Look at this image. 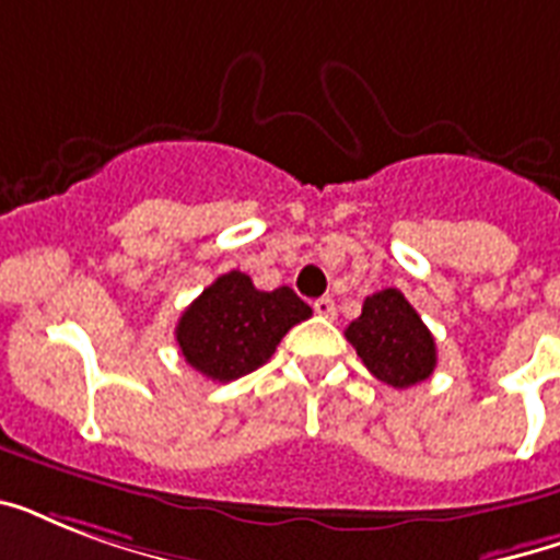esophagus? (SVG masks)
I'll use <instances>...</instances> for the list:
<instances>
[{"mask_svg":"<svg viewBox=\"0 0 560 560\" xmlns=\"http://www.w3.org/2000/svg\"><path fill=\"white\" fill-rule=\"evenodd\" d=\"M314 311L319 316H328V319H331L334 314H337V307H334V299H328V296H323V299H316L314 302Z\"/></svg>","mask_w":560,"mask_h":560,"instance_id":"1","label":"esophagus"}]
</instances>
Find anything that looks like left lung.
Segmentation results:
<instances>
[{
    "label": "left lung",
    "mask_w": 560,
    "mask_h": 560,
    "mask_svg": "<svg viewBox=\"0 0 560 560\" xmlns=\"http://www.w3.org/2000/svg\"><path fill=\"white\" fill-rule=\"evenodd\" d=\"M363 366L395 389L427 381L435 369V340L404 293L386 288L363 302V314L346 328Z\"/></svg>",
    "instance_id": "8db88e82"
}]
</instances>
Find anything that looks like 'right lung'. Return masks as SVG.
Here are the masks:
<instances>
[{
    "mask_svg": "<svg viewBox=\"0 0 560 560\" xmlns=\"http://www.w3.org/2000/svg\"><path fill=\"white\" fill-rule=\"evenodd\" d=\"M307 316L311 307L290 288L258 290L246 272L232 270L183 311L177 342L188 366L229 383L264 366L281 337Z\"/></svg>",
    "mask_w": 560,
    "mask_h": 560,
    "instance_id": "right-lung-1",
    "label": "right lung"
}]
</instances>
